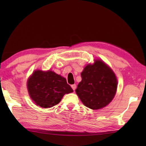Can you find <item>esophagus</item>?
Instances as JSON below:
<instances>
[{
  "mask_svg": "<svg viewBox=\"0 0 146 146\" xmlns=\"http://www.w3.org/2000/svg\"><path fill=\"white\" fill-rule=\"evenodd\" d=\"M76 87V86L75 84H73V85H71V88H72V89L73 90H75Z\"/></svg>",
  "mask_w": 146,
  "mask_h": 146,
  "instance_id": "1",
  "label": "esophagus"
}]
</instances>
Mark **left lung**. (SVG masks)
<instances>
[{"instance_id": "8db88e82", "label": "left lung", "mask_w": 146, "mask_h": 146, "mask_svg": "<svg viewBox=\"0 0 146 146\" xmlns=\"http://www.w3.org/2000/svg\"><path fill=\"white\" fill-rule=\"evenodd\" d=\"M81 77L75 92L86 107L98 110L112 100L117 82L113 71L104 62L97 60L94 64H88Z\"/></svg>"}]
</instances>
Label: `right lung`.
<instances>
[{
	"instance_id": "add662e5",
	"label": "right lung",
	"mask_w": 146,
	"mask_h": 146,
	"mask_svg": "<svg viewBox=\"0 0 146 146\" xmlns=\"http://www.w3.org/2000/svg\"><path fill=\"white\" fill-rule=\"evenodd\" d=\"M27 89L32 100L42 108L54 106L64 94L73 92L66 79L51 71H35L27 81Z\"/></svg>"
}]
</instances>
